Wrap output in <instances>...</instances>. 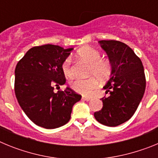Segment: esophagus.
Instances as JSON below:
<instances>
[{
  "label": "esophagus",
  "instance_id": "1",
  "mask_svg": "<svg viewBox=\"0 0 158 158\" xmlns=\"http://www.w3.org/2000/svg\"><path fill=\"white\" fill-rule=\"evenodd\" d=\"M82 99L85 101H89V100H92L91 97H89V96H82Z\"/></svg>",
  "mask_w": 158,
  "mask_h": 158
}]
</instances>
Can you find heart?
I'll return each instance as SVG.
<instances>
[{"label": "heart", "instance_id": "heart-1", "mask_svg": "<svg viewBox=\"0 0 158 158\" xmlns=\"http://www.w3.org/2000/svg\"><path fill=\"white\" fill-rule=\"evenodd\" d=\"M77 55L79 58L90 64L89 75L94 77L88 79L77 78L70 82V87L73 91L88 96L91 94L98 86L97 79L103 81L111 75L112 67L107 60L100 59V53L92 47H82L77 51ZM62 70L66 77H72L73 70L70 58H66L64 60L62 64Z\"/></svg>", "mask_w": 158, "mask_h": 158}]
</instances>
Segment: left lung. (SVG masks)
Instances as JSON below:
<instances>
[{
	"label": "left lung",
	"instance_id": "left-lung-1",
	"mask_svg": "<svg viewBox=\"0 0 158 158\" xmlns=\"http://www.w3.org/2000/svg\"><path fill=\"white\" fill-rule=\"evenodd\" d=\"M112 69L104 89L107 96L100 100L102 109L94 113L96 119L108 127H116L135 114L146 89L144 68L140 58L127 44L115 40H100Z\"/></svg>",
	"mask_w": 158,
	"mask_h": 158
}]
</instances>
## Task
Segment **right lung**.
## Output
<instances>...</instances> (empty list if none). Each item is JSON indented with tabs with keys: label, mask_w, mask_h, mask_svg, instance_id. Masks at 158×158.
<instances>
[{
	"label": "right lung",
	"mask_w": 158,
	"mask_h": 158,
	"mask_svg": "<svg viewBox=\"0 0 158 158\" xmlns=\"http://www.w3.org/2000/svg\"><path fill=\"white\" fill-rule=\"evenodd\" d=\"M73 48L46 44L31 48L15 69V93L19 106L32 122L46 129H54L69 122L73 106L81 96L67 87L62 64Z\"/></svg>",
	"instance_id": "right-lung-1"
}]
</instances>
